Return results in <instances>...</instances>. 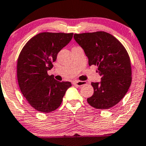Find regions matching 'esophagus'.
Segmentation results:
<instances>
[{"label": "esophagus", "mask_w": 146, "mask_h": 146, "mask_svg": "<svg viewBox=\"0 0 146 146\" xmlns=\"http://www.w3.org/2000/svg\"><path fill=\"white\" fill-rule=\"evenodd\" d=\"M86 84V82H84V81H75L73 83V84L75 86H82L85 85Z\"/></svg>", "instance_id": "34e87169"}]
</instances>
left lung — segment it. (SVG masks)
<instances>
[{
  "mask_svg": "<svg viewBox=\"0 0 146 146\" xmlns=\"http://www.w3.org/2000/svg\"><path fill=\"white\" fill-rule=\"evenodd\" d=\"M83 48L89 66L96 65L100 82H92L94 94L88 98L96 109L111 108L123 99L132 81L131 60L124 45L115 36L104 31L74 34Z\"/></svg>",
  "mask_w": 146,
  "mask_h": 146,
  "instance_id": "left-lung-1",
  "label": "left lung"
}]
</instances>
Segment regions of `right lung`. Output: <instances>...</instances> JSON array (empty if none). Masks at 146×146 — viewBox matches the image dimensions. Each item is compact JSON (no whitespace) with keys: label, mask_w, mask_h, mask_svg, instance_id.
Returning <instances> with one entry per match:
<instances>
[{"label":"right lung","mask_w":146,"mask_h":146,"mask_svg":"<svg viewBox=\"0 0 146 146\" xmlns=\"http://www.w3.org/2000/svg\"><path fill=\"white\" fill-rule=\"evenodd\" d=\"M73 33H41L29 40L21 51L17 64L20 90L33 108L43 113L53 111L61 105L71 83L60 82L47 71L58 52L69 43Z\"/></svg>","instance_id":"add662e5"}]
</instances>
